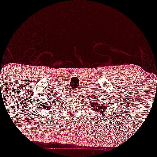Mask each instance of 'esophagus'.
Here are the masks:
<instances>
[{"mask_svg": "<svg viewBox=\"0 0 157 157\" xmlns=\"http://www.w3.org/2000/svg\"><path fill=\"white\" fill-rule=\"evenodd\" d=\"M75 95H76V92H72V93H71V96H75Z\"/></svg>", "mask_w": 157, "mask_h": 157, "instance_id": "1", "label": "esophagus"}]
</instances>
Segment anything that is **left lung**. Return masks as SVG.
Wrapping results in <instances>:
<instances>
[{
    "instance_id": "8db88e82",
    "label": "left lung",
    "mask_w": 157,
    "mask_h": 157,
    "mask_svg": "<svg viewBox=\"0 0 157 157\" xmlns=\"http://www.w3.org/2000/svg\"><path fill=\"white\" fill-rule=\"evenodd\" d=\"M106 106H107L106 104L101 105V104H97V102H96V104L95 103H91L92 109L95 110V111H97V112H100V113H105V111L106 110Z\"/></svg>"
}]
</instances>
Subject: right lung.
<instances>
[{
  "label": "right lung",
  "mask_w": 157,
  "mask_h": 157,
  "mask_svg": "<svg viewBox=\"0 0 157 157\" xmlns=\"http://www.w3.org/2000/svg\"><path fill=\"white\" fill-rule=\"evenodd\" d=\"M48 105H50V103L49 104H48ZM47 105H46V104H45L44 105V108H45V109H48V108H50V106H48Z\"/></svg>",
  "instance_id": "right-lung-1"
}]
</instances>
